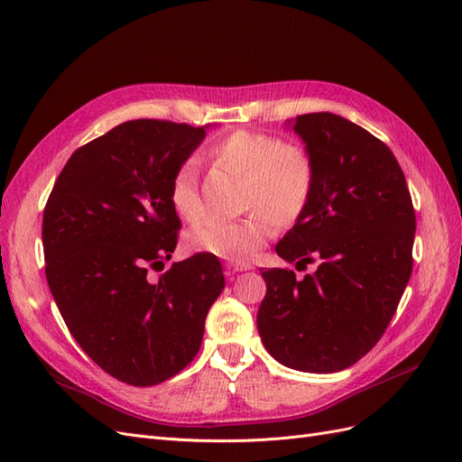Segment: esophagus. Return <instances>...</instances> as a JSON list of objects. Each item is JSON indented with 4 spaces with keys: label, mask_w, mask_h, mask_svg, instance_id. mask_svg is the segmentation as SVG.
I'll return each mask as SVG.
<instances>
[{
    "label": "esophagus",
    "mask_w": 462,
    "mask_h": 462,
    "mask_svg": "<svg viewBox=\"0 0 462 462\" xmlns=\"http://www.w3.org/2000/svg\"><path fill=\"white\" fill-rule=\"evenodd\" d=\"M226 268H227V273L229 275H233V273H239V272H246V270H253V265H250V263H227L226 265Z\"/></svg>",
    "instance_id": "34e87169"
}]
</instances>
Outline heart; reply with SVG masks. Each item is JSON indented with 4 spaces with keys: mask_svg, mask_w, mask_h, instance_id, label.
Wrapping results in <instances>:
<instances>
[{
    "mask_svg": "<svg viewBox=\"0 0 462 462\" xmlns=\"http://www.w3.org/2000/svg\"><path fill=\"white\" fill-rule=\"evenodd\" d=\"M212 156L243 177L241 206L254 212L239 221L206 219L187 233L185 241L194 253L246 262L270 239L273 223L287 227L302 217L314 190V163L300 146L254 131L223 136L212 146ZM170 202L180 219L200 217L197 163L192 160L180 163L173 173Z\"/></svg>",
    "mask_w": 462,
    "mask_h": 462,
    "instance_id": "heart-1",
    "label": "heart"
}]
</instances>
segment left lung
Returning <instances> with one entry per match:
<instances>
[{
	"label": "left lung",
	"instance_id": "1",
	"mask_svg": "<svg viewBox=\"0 0 462 462\" xmlns=\"http://www.w3.org/2000/svg\"><path fill=\"white\" fill-rule=\"evenodd\" d=\"M314 163L302 217L275 253L297 270L262 272L258 331L283 366L331 374L380 341L412 273L416 216L399 162L380 138L348 119L299 116L292 125Z\"/></svg>",
	"mask_w": 462,
	"mask_h": 462
}]
</instances>
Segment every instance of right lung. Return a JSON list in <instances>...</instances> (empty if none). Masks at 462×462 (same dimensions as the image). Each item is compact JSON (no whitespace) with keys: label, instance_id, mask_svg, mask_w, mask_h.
I'll return each instance as SVG.
<instances>
[{"label":"right lung","instance_id":"1","mask_svg":"<svg viewBox=\"0 0 462 462\" xmlns=\"http://www.w3.org/2000/svg\"><path fill=\"white\" fill-rule=\"evenodd\" d=\"M204 136L187 123H121L73 152L44 208L55 304L82 351L129 385L162 383L190 365L226 287L217 256L204 253L150 279L177 246L171 177Z\"/></svg>","mask_w":462,"mask_h":462}]
</instances>
